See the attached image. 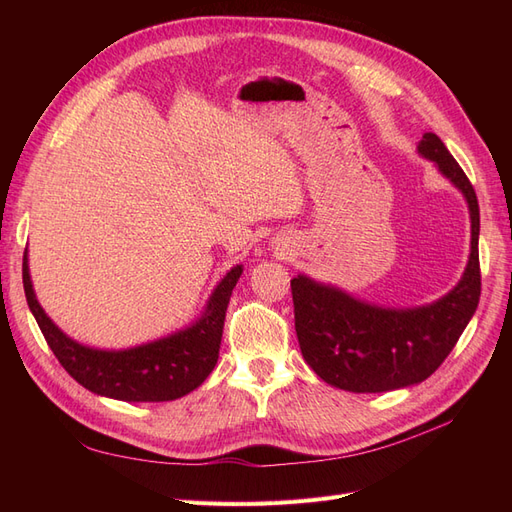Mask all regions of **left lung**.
<instances>
[{"label":"left lung","mask_w":512,"mask_h":512,"mask_svg":"<svg viewBox=\"0 0 512 512\" xmlns=\"http://www.w3.org/2000/svg\"><path fill=\"white\" fill-rule=\"evenodd\" d=\"M418 151L466 196L472 252L461 282L444 299L416 309H384L309 277L290 280L294 329L305 363L337 389L382 393L427 380L468 327L480 299L478 200L470 179L440 138L427 132Z\"/></svg>","instance_id":"left-lung-1"}]
</instances>
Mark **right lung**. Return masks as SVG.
I'll use <instances>...</instances> for the list:
<instances>
[{"label":"right lung","mask_w":512,"mask_h":512,"mask_svg":"<svg viewBox=\"0 0 512 512\" xmlns=\"http://www.w3.org/2000/svg\"><path fill=\"white\" fill-rule=\"evenodd\" d=\"M241 271L237 265L226 273L211 294L205 316L194 327L121 352L85 348L55 327L36 301L27 254L23 256V288L46 344L61 367L85 389L121 401H170L203 384L218 363L226 307Z\"/></svg>","instance_id":"right-lung-1"}]
</instances>
